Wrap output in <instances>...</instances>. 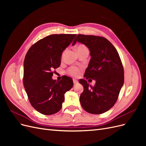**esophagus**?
I'll use <instances>...</instances> for the list:
<instances>
[{
    "label": "esophagus",
    "mask_w": 146,
    "mask_h": 146,
    "mask_svg": "<svg viewBox=\"0 0 146 146\" xmlns=\"http://www.w3.org/2000/svg\"><path fill=\"white\" fill-rule=\"evenodd\" d=\"M78 80H76V79H73V83H74V84H77V83H78Z\"/></svg>",
    "instance_id": "esophagus-1"
}]
</instances>
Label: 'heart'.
Segmentation results:
<instances>
[{
  "mask_svg": "<svg viewBox=\"0 0 146 146\" xmlns=\"http://www.w3.org/2000/svg\"><path fill=\"white\" fill-rule=\"evenodd\" d=\"M86 48V47L83 45H80L78 47L77 49H80V48ZM67 72L68 74L70 75V76L74 77H78L81 74V70L78 68L76 67V66H72V67L69 68L68 69Z\"/></svg>",
  "mask_w": 146,
  "mask_h": 146,
  "instance_id": "1",
  "label": "heart"
}]
</instances>
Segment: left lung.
Here are the masks:
<instances>
[{"instance_id":"1","label":"left lung","mask_w":146,"mask_h":146,"mask_svg":"<svg viewBox=\"0 0 146 146\" xmlns=\"http://www.w3.org/2000/svg\"><path fill=\"white\" fill-rule=\"evenodd\" d=\"M77 41L90 51L91 60L84 77L96 82L92 86L84 79L79 80L84 88L80 97L81 105L88 113H104L116 102L124 82L121 58L116 48L104 37L79 34L72 46Z\"/></svg>"}]
</instances>
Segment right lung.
Here are the masks:
<instances>
[{"instance_id":"add662e5","label":"right lung","mask_w":146,"mask_h":146,"mask_svg":"<svg viewBox=\"0 0 146 146\" xmlns=\"http://www.w3.org/2000/svg\"><path fill=\"white\" fill-rule=\"evenodd\" d=\"M76 34H55L44 38L30 47L24 63L23 83L30 103L44 115L58 112L64 94L73 86L71 78L64 76L53 80V70L61 64L62 52L73 41Z\"/></svg>"}]
</instances>
